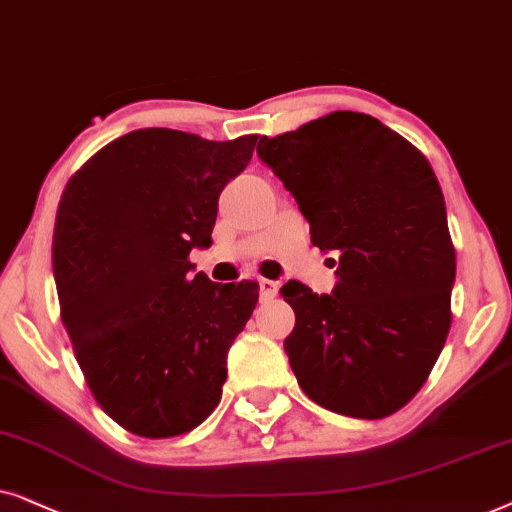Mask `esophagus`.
<instances>
[{"instance_id": "obj_1", "label": "esophagus", "mask_w": 512, "mask_h": 512, "mask_svg": "<svg viewBox=\"0 0 512 512\" xmlns=\"http://www.w3.org/2000/svg\"><path fill=\"white\" fill-rule=\"evenodd\" d=\"M260 292L262 299H274L278 295V283L269 281V278H260Z\"/></svg>"}]
</instances>
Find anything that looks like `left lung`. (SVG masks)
Segmentation results:
<instances>
[{
    "label": "left lung",
    "mask_w": 512,
    "mask_h": 512,
    "mask_svg": "<svg viewBox=\"0 0 512 512\" xmlns=\"http://www.w3.org/2000/svg\"><path fill=\"white\" fill-rule=\"evenodd\" d=\"M257 154L337 255V288H281L295 311L283 349L313 403L384 419L426 384L452 325L456 252L445 196L412 142L360 112L264 138Z\"/></svg>",
    "instance_id": "1"
}]
</instances>
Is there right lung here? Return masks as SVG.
<instances>
[{
    "label": "right lung",
    "instance_id": "add662e5",
    "mask_svg": "<svg viewBox=\"0 0 512 512\" xmlns=\"http://www.w3.org/2000/svg\"><path fill=\"white\" fill-rule=\"evenodd\" d=\"M257 138L140 128L95 152L60 196V318L93 398L128 433H189L220 403L260 285L194 276L189 252L213 243L217 199Z\"/></svg>",
    "mask_w": 512,
    "mask_h": 512
}]
</instances>
